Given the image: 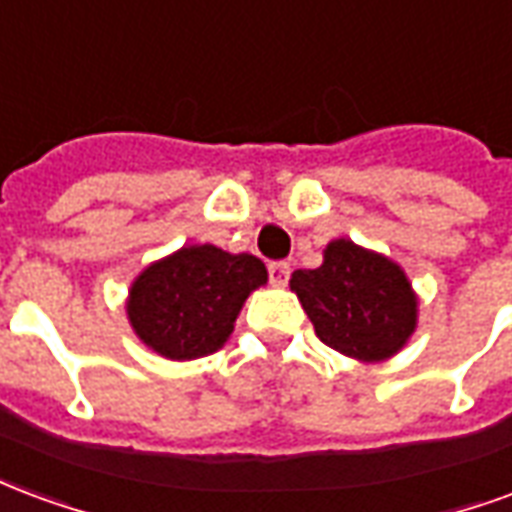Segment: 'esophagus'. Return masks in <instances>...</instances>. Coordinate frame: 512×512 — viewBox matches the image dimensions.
<instances>
[{
	"label": "esophagus",
	"instance_id": "esophagus-1",
	"mask_svg": "<svg viewBox=\"0 0 512 512\" xmlns=\"http://www.w3.org/2000/svg\"><path fill=\"white\" fill-rule=\"evenodd\" d=\"M288 277H290V266L288 263H268V279H271V285L274 288H282V285H288Z\"/></svg>",
	"mask_w": 512,
	"mask_h": 512
}]
</instances>
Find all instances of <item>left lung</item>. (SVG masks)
Wrapping results in <instances>:
<instances>
[{"instance_id": "obj_1", "label": "left lung", "mask_w": 512, "mask_h": 512, "mask_svg": "<svg viewBox=\"0 0 512 512\" xmlns=\"http://www.w3.org/2000/svg\"><path fill=\"white\" fill-rule=\"evenodd\" d=\"M290 290L310 315L315 334L359 362L395 356L417 329V293L389 257L337 238L318 268H299Z\"/></svg>"}]
</instances>
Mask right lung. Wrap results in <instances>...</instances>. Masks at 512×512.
I'll return each mask as SVG.
<instances>
[{"label": "right lung", "mask_w": 512, "mask_h": 512, "mask_svg": "<svg viewBox=\"0 0 512 512\" xmlns=\"http://www.w3.org/2000/svg\"><path fill=\"white\" fill-rule=\"evenodd\" d=\"M268 282L263 260L213 244L183 246L156 260L128 290V321L156 354L186 362L219 351L246 296Z\"/></svg>", "instance_id": "right-lung-1"}]
</instances>
